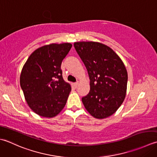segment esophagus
Here are the masks:
<instances>
[{"label":"esophagus","mask_w":157,"mask_h":157,"mask_svg":"<svg viewBox=\"0 0 157 157\" xmlns=\"http://www.w3.org/2000/svg\"><path fill=\"white\" fill-rule=\"evenodd\" d=\"M78 85H79V82H75V83H74V86H75V87L76 88L78 87Z\"/></svg>","instance_id":"34e87169"}]
</instances>
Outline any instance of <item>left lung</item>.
Here are the masks:
<instances>
[{
    "label": "left lung",
    "mask_w": 157,
    "mask_h": 157,
    "mask_svg": "<svg viewBox=\"0 0 157 157\" xmlns=\"http://www.w3.org/2000/svg\"><path fill=\"white\" fill-rule=\"evenodd\" d=\"M74 46L90 79V91L82 98L85 109L96 119L111 116L126 95L128 75L123 61L110 47L100 43L82 41Z\"/></svg>",
    "instance_id": "8db88e82"
}]
</instances>
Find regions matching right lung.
Instances as JSON below:
<instances>
[{
    "label": "right lung",
    "mask_w": 157,
    "mask_h": 157,
    "mask_svg": "<svg viewBox=\"0 0 157 157\" xmlns=\"http://www.w3.org/2000/svg\"><path fill=\"white\" fill-rule=\"evenodd\" d=\"M72 46L52 43L38 48L23 66L20 86L25 100L40 117H56L66 104L71 86L63 78L61 64Z\"/></svg>",
    "instance_id": "add662e5"
}]
</instances>
